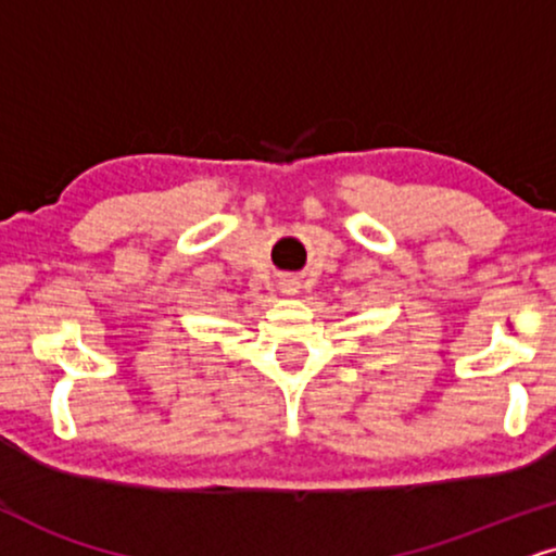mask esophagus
Here are the masks:
<instances>
[{
  "label": "esophagus",
  "instance_id": "esophagus-1",
  "mask_svg": "<svg viewBox=\"0 0 556 556\" xmlns=\"http://www.w3.org/2000/svg\"><path fill=\"white\" fill-rule=\"evenodd\" d=\"M283 293H296V283L293 280H283Z\"/></svg>",
  "mask_w": 556,
  "mask_h": 556
}]
</instances>
